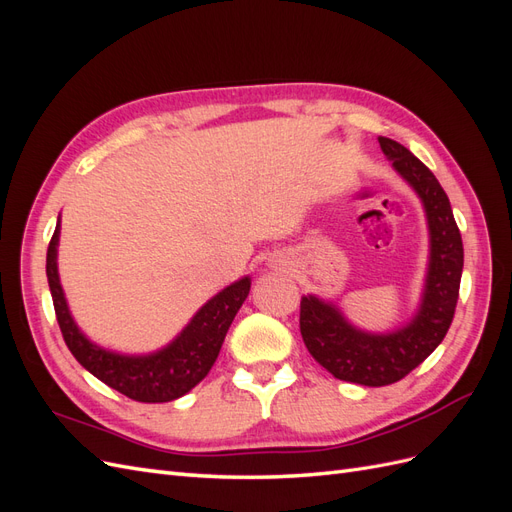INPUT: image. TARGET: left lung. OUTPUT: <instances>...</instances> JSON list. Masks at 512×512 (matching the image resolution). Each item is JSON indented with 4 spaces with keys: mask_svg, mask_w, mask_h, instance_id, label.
Listing matches in <instances>:
<instances>
[{
    "mask_svg": "<svg viewBox=\"0 0 512 512\" xmlns=\"http://www.w3.org/2000/svg\"><path fill=\"white\" fill-rule=\"evenodd\" d=\"M378 141L425 205L431 254L421 309L408 327L391 335L356 331L331 303L316 297H303L299 316L309 354L335 378L363 386L399 382L440 346L455 316L463 269L461 232L440 181L404 145L384 136Z\"/></svg>",
    "mask_w": 512,
    "mask_h": 512,
    "instance_id": "1",
    "label": "left lung"
}]
</instances>
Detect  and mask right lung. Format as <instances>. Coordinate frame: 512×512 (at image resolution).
I'll return each instance as SVG.
<instances>
[{
  "label": "right lung",
  "instance_id": "right-lung-1",
  "mask_svg": "<svg viewBox=\"0 0 512 512\" xmlns=\"http://www.w3.org/2000/svg\"><path fill=\"white\" fill-rule=\"evenodd\" d=\"M57 241L59 224L46 250V277H49L55 316L66 346L87 371L121 395L143 404L173 401L192 391L209 374L230 322L235 320L239 307L250 294V277H243L215 294L168 348L149 356H121L94 346L76 329L57 275Z\"/></svg>",
  "mask_w": 512,
  "mask_h": 512
}]
</instances>
